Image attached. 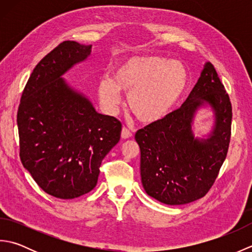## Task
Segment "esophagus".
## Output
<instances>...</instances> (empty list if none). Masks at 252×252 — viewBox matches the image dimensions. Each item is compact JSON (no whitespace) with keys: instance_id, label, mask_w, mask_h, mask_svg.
Masks as SVG:
<instances>
[{"instance_id":"obj_1","label":"esophagus","mask_w":252,"mask_h":252,"mask_svg":"<svg viewBox=\"0 0 252 252\" xmlns=\"http://www.w3.org/2000/svg\"><path fill=\"white\" fill-rule=\"evenodd\" d=\"M132 136V132L126 129V127H122V131H121V137L123 140H126V138H130Z\"/></svg>"}]
</instances>
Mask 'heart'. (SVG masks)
<instances>
[{
  "mask_svg": "<svg viewBox=\"0 0 252 252\" xmlns=\"http://www.w3.org/2000/svg\"><path fill=\"white\" fill-rule=\"evenodd\" d=\"M187 84V70L180 62L146 55L127 58L110 77H101L97 94L101 105L115 112L121 104V92L129 93L127 106L143 123L163 120L178 103Z\"/></svg>",
  "mask_w": 252,
  "mask_h": 252,
  "instance_id": "1",
  "label": "heart"
}]
</instances>
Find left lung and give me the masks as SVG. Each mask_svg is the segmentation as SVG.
Masks as SVG:
<instances>
[{"label":"left lung","instance_id":"1","mask_svg":"<svg viewBox=\"0 0 252 252\" xmlns=\"http://www.w3.org/2000/svg\"><path fill=\"white\" fill-rule=\"evenodd\" d=\"M207 103L216 119L207 139L192 132L196 110ZM232 104L211 63H206L189 97L163 120L135 133L141 178L147 194L165 205H185L205 196L226 158Z\"/></svg>","mask_w":252,"mask_h":252}]
</instances>
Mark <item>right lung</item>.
<instances>
[{
    "mask_svg": "<svg viewBox=\"0 0 252 252\" xmlns=\"http://www.w3.org/2000/svg\"><path fill=\"white\" fill-rule=\"evenodd\" d=\"M92 45L65 41L42 58L17 112L21 163L46 194L73 199L97 184L99 167L120 140L121 122L98 114L62 78Z\"/></svg>",
    "mask_w": 252,
    "mask_h": 252,
    "instance_id": "1",
    "label": "right lung"
}]
</instances>
